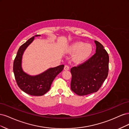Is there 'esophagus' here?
I'll return each mask as SVG.
<instances>
[{
	"label": "esophagus",
	"mask_w": 129,
	"mask_h": 129,
	"mask_svg": "<svg viewBox=\"0 0 129 129\" xmlns=\"http://www.w3.org/2000/svg\"><path fill=\"white\" fill-rule=\"evenodd\" d=\"M69 69V67L68 65H65L64 66V70L65 71H67V70Z\"/></svg>",
	"instance_id": "34e87169"
}]
</instances>
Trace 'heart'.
<instances>
[{
  "instance_id": "heart-1",
  "label": "heart",
  "mask_w": 129,
  "mask_h": 129,
  "mask_svg": "<svg viewBox=\"0 0 129 129\" xmlns=\"http://www.w3.org/2000/svg\"><path fill=\"white\" fill-rule=\"evenodd\" d=\"M92 47L89 44L83 42H76L69 47L68 52L75 53L74 60L77 62H83L90 56L92 53Z\"/></svg>"
}]
</instances>
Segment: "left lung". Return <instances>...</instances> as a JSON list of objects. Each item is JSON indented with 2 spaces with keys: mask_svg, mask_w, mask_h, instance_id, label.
I'll return each mask as SVG.
<instances>
[{
  "mask_svg": "<svg viewBox=\"0 0 129 129\" xmlns=\"http://www.w3.org/2000/svg\"><path fill=\"white\" fill-rule=\"evenodd\" d=\"M96 53L88 60L71 68L72 90L79 96L97 92L107 79L109 57L103 46L95 41Z\"/></svg>",
  "mask_w": 129,
  "mask_h": 129,
  "instance_id": "obj_1",
  "label": "left lung"
}]
</instances>
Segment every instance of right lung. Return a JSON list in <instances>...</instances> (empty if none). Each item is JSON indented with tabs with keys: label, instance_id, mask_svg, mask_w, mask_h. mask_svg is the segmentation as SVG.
Instances as JSON below:
<instances>
[{
	"label": "right lung",
	"instance_id": "right-lung-1",
	"mask_svg": "<svg viewBox=\"0 0 129 129\" xmlns=\"http://www.w3.org/2000/svg\"><path fill=\"white\" fill-rule=\"evenodd\" d=\"M40 36L37 35L36 37ZM34 37L19 47L13 62V72L18 87L25 92L32 96H42L49 91L53 80L63 69L64 65L49 68L36 76H30L22 71V56L26 48L33 41Z\"/></svg>",
	"mask_w": 129,
	"mask_h": 129
}]
</instances>
